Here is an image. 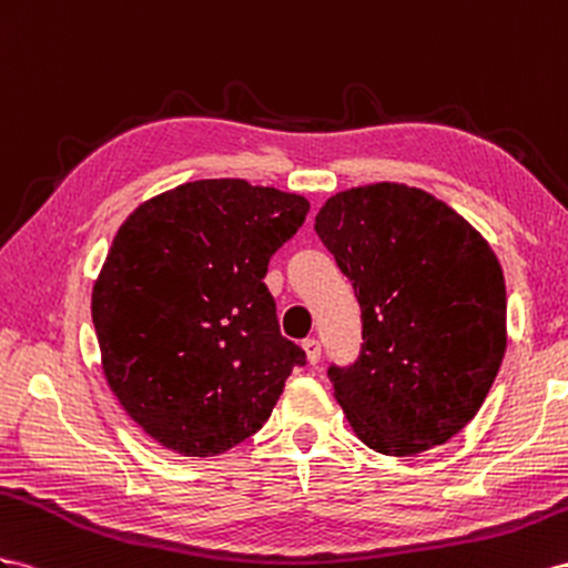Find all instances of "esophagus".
Returning a JSON list of instances; mask_svg holds the SVG:
<instances>
[{"instance_id": "obj_1", "label": "esophagus", "mask_w": 568, "mask_h": 568, "mask_svg": "<svg viewBox=\"0 0 568 568\" xmlns=\"http://www.w3.org/2000/svg\"><path fill=\"white\" fill-rule=\"evenodd\" d=\"M302 351H304V355H307V362H310V365H316L318 357H322V345H318V341H316V338L302 341Z\"/></svg>"}]
</instances>
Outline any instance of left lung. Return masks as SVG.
Masks as SVG:
<instances>
[{
  "instance_id": "1",
  "label": "left lung",
  "mask_w": 568,
  "mask_h": 568,
  "mask_svg": "<svg viewBox=\"0 0 568 568\" xmlns=\"http://www.w3.org/2000/svg\"><path fill=\"white\" fill-rule=\"evenodd\" d=\"M314 230L362 310L353 367L331 388L362 444L417 456L483 408L506 353V283L489 242L425 189L374 182L331 196Z\"/></svg>"
}]
</instances>
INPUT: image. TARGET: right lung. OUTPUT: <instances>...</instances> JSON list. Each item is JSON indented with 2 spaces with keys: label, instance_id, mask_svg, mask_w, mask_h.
<instances>
[{
  "label": "right lung",
  "instance_id": "1",
  "mask_svg": "<svg viewBox=\"0 0 568 568\" xmlns=\"http://www.w3.org/2000/svg\"><path fill=\"white\" fill-rule=\"evenodd\" d=\"M310 201L244 180H199L126 217L93 285L100 365L134 423L206 458L264 427L304 365L264 283Z\"/></svg>",
  "mask_w": 568,
  "mask_h": 568
}]
</instances>
